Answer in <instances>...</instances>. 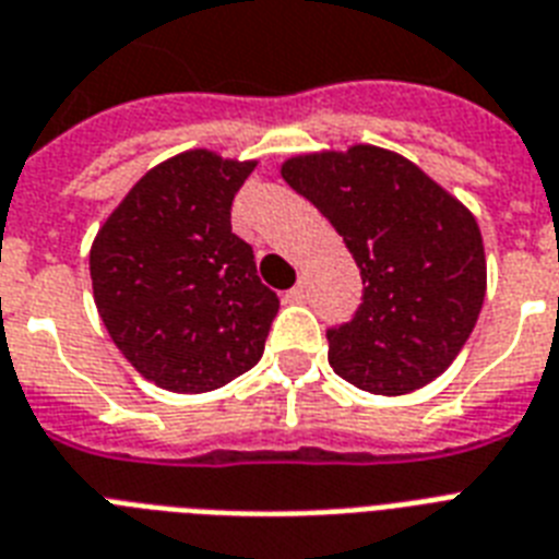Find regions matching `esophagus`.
<instances>
[{
	"label": "esophagus",
	"instance_id": "1",
	"mask_svg": "<svg viewBox=\"0 0 559 559\" xmlns=\"http://www.w3.org/2000/svg\"><path fill=\"white\" fill-rule=\"evenodd\" d=\"M287 298L289 301H305V287H301V284H296V287L287 293Z\"/></svg>",
	"mask_w": 559,
	"mask_h": 559
}]
</instances>
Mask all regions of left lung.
Returning <instances> with one entry per match:
<instances>
[{"instance_id": "left-lung-1", "label": "left lung", "mask_w": 559, "mask_h": 559, "mask_svg": "<svg viewBox=\"0 0 559 559\" xmlns=\"http://www.w3.org/2000/svg\"><path fill=\"white\" fill-rule=\"evenodd\" d=\"M362 275V305L328 328V362L371 394H406L459 357L485 301L476 217L397 153L357 144L284 162Z\"/></svg>"}]
</instances>
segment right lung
<instances>
[{
    "instance_id": "obj_1",
    "label": "right lung",
    "mask_w": 559,
    "mask_h": 559,
    "mask_svg": "<svg viewBox=\"0 0 559 559\" xmlns=\"http://www.w3.org/2000/svg\"><path fill=\"white\" fill-rule=\"evenodd\" d=\"M252 170L254 162L179 153L135 182L92 243L100 319L159 389L214 391L261 359L278 296L231 231V200Z\"/></svg>"
}]
</instances>
